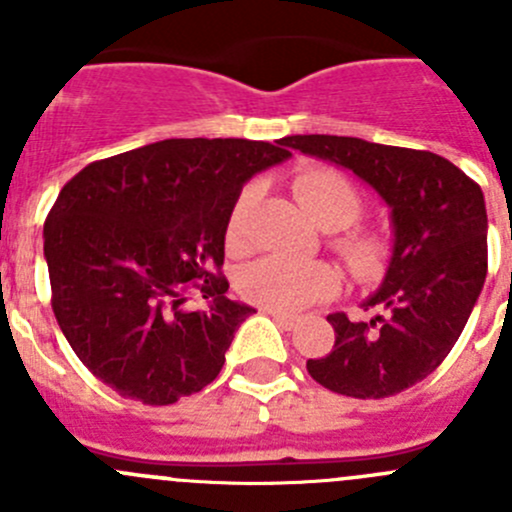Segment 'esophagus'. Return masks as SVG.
<instances>
[{
	"instance_id": "34e87169",
	"label": "esophagus",
	"mask_w": 512,
	"mask_h": 512,
	"mask_svg": "<svg viewBox=\"0 0 512 512\" xmlns=\"http://www.w3.org/2000/svg\"><path fill=\"white\" fill-rule=\"evenodd\" d=\"M262 312H265V314H270V317H272V319H275V322H277V324H280V327H282V329H292V327H294V324H297V322H299V319H297V317H292V314H285V312H277V309H262Z\"/></svg>"
}]
</instances>
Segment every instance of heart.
<instances>
[{
  "instance_id": "b5f03b06",
  "label": "heart",
  "mask_w": 512,
  "mask_h": 512,
  "mask_svg": "<svg viewBox=\"0 0 512 512\" xmlns=\"http://www.w3.org/2000/svg\"><path fill=\"white\" fill-rule=\"evenodd\" d=\"M292 193L307 218L324 230H344L356 223L364 210L359 190L344 175L327 168L299 173L292 180ZM250 200L252 190H242L240 198L232 205L225 232L230 250H240L245 245ZM337 247L354 275L359 277L374 275L384 260V242L371 232H352V235L342 237ZM237 287H240L242 297L260 307L277 309V312H299V309H307L309 304L332 297L339 289V275L334 267L324 265V262H297L270 255L247 265L237 280Z\"/></svg>"
}]
</instances>
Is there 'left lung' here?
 I'll return each mask as SVG.
<instances>
[{
  "instance_id": "obj_1",
  "label": "left lung",
  "mask_w": 512,
  "mask_h": 512,
  "mask_svg": "<svg viewBox=\"0 0 512 512\" xmlns=\"http://www.w3.org/2000/svg\"><path fill=\"white\" fill-rule=\"evenodd\" d=\"M287 148L352 170L391 210L389 267L361 302L369 322L329 314L334 349L309 359L314 381L386 399L426 379L461 337L488 270L483 190L451 160L349 136H287Z\"/></svg>"
}]
</instances>
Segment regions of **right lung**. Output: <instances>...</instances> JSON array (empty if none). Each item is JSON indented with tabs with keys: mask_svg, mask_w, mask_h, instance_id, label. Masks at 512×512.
I'll return each mask as SVG.
<instances>
[{
	"mask_svg": "<svg viewBox=\"0 0 512 512\" xmlns=\"http://www.w3.org/2000/svg\"><path fill=\"white\" fill-rule=\"evenodd\" d=\"M247 138H168L86 165L44 225L51 307L91 374L123 399L205 389L255 309L227 299V218L252 175L287 160ZM198 286L208 310H178Z\"/></svg>",
	"mask_w": 512,
	"mask_h": 512,
	"instance_id": "1",
	"label": "right lung"
}]
</instances>
